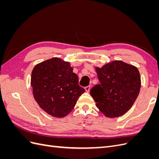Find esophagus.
I'll return each instance as SVG.
<instances>
[{
	"mask_svg": "<svg viewBox=\"0 0 159 159\" xmlns=\"http://www.w3.org/2000/svg\"><path fill=\"white\" fill-rule=\"evenodd\" d=\"M85 89L86 91H87V92H89V90H90V86L89 85L86 86V87H85Z\"/></svg>",
	"mask_w": 159,
	"mask_h": 159,
	"instance_id": "obj_1",
	"label": "esophagus"
}]
</instances>
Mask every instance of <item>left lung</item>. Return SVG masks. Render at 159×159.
Listing matches in <instances>:
<instances>
[{
	"instance_id": "1",
	"label": "left lung",
	"mask_w": 159,
	"mask_h": 159,
	"mask_svg": "<svg viewBox=\"0 0 159 159\" xmlns=\"http://www.w3.org/2000/svg\"><path fill=\"white\" fill-rule=\"evenodd\" d=\"M100 84L91 89L90 95L104 115L110 118L124 115L132 107L141 88V76L135 66L113 61L95 68Z\"/></svg>"
}]
</instances>
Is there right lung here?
<instances>
[{
	"instance_id": "right-lung-1",
	"label": "right lung",
	"mask_w": 159,
	"mask_h": 159,
	"mask_svg": "<svg viewBox=\"0 0 159 159\" xmlns=\"http://www.w3.org/2000/svg\"><path fill=\"white\" fill-rule=\"evenodd\" d=\"M30 84L34 98L39 106L52 116L59 118L68 115L85 92L69 62L58 57L37 64L32 71Z\"/></svg>"
}]
</instances>
